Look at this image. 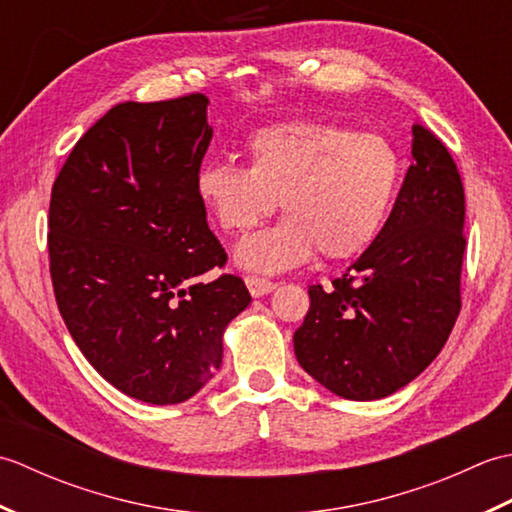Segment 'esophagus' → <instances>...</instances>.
I'll return each instance as SVG.
<instances>
[{"label":"esophagus","instance_id":"esophagus-1","mask_svg":"<svg viewBox=\"0 0 512 512\" xmlns=\"http://www.w3.org/2000/svg\"><path fill=\"white\" fill-rule=\"evenodd\" d=\"M246 286H248L250 295H253L255 299L264 297V295H268V292H273L277 288V284H273V281L259 279V277H246Z\"/></svg>","mask_w":512,"mask_h":512}]
</instances>
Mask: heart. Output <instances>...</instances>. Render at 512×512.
<instances>
[{
    "label": "heart",
    "instance_id": "heart-1",
    "mask_svg": "<svg viewBox=\"0 0 512 512\" xmlns=\"http://www.w3.org/2000/svg\"><path fill=\"white\" fill-rule=\"evenodd\" d=\"M248 165L213 160L195 176V195L224 233L286 217L235 246V262L275 275L314 257L350 259L374 242L394 209L402 158L374 132L292 121L259 129L246 143Z\"/></svg>",
    "mask_w": 512,
    "mask_h": 512
}]
</instances>
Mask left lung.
Instances as JSON below:
<instances>
[{"label": "left lung", "instance_id": "obj_1", "mask_svg": "<svg viewBox=\"0 0 512 512\" xmlns=\"http://www.w3.org/2000/svg\"><path fill=\"white\" fill-rule=\"evenodd\" d=\"M411 156L383 231L330 290L310 286V310L292 339L299 365L347 400H378L411 383L460 314V173L422 125H413Z\"/></svg>", "mask_w": 512, "mask_h": 512}]
</instances>
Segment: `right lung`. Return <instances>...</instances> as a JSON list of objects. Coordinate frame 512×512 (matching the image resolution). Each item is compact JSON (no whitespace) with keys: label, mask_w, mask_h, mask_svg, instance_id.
<instances>
[{"label":"right lung","mask_w":512,"mask_h":512,"mask_svg":"<svg viewBox=\"0 0 512 512\" xmlns=\"http://www.w3.org/2000/svg\"><path fill=\"white\" fill-rule=\"evenodd\" d=\"M204 94L121 103L70 151L52 187L54 297L74 343L107 383L178 405L222 367L224 332L250 303L233 275L204 284L226 253L195 176L213 138Z\"/></svg>","instance_id":"obj_1"}]
</instances>
